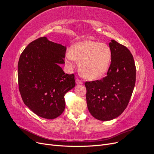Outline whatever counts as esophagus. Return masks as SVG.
Masks as SVG:
<instances>
[{
  "label": "esophagus",
  "instance_id": "34e87169",
  "mask_svg": "<svg viewBox=\"0 0 154 154\" xmlns=\"http://www.w3.org/2000/svg\"><path fill=\"white\" fill-rule=\"evenodd\" d=\"M76 84H82L83 82H82V80H80V79L77 78L76 80Z\"/></svg>",
  "mask_w": 154,
  "mask_h": 154
}]
</instances>
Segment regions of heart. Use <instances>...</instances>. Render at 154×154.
Listing matches in <instances>:
<instances>
[{
	"label": "heart",
	"instance_id": "obj_1",
	"mask_svg": "<svg viewBox=\"0 0 154 154\" xmlns=\"http://www.w3.org/2000/svg\"><path fill=\"white\" fill-rule=\"evenodd\" d=\"M69 63L79 61L78 67L85 78L94 80L103 76L110 67L112 51L103 42L85 40L74 44L67 53Z\"/></svg>",
	"mask_w": 154,
	"mask_h": 154
}]
</instances>
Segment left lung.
Listing matches in <instances>:
<instances>
[{
	"instance_id": "left-lung-1",
	"label": "left lung",
	"mask_w": 154,
	"mask_h": 154,
	"mask_svg": "<svg viewBox=\"0 0 154 154\" xmlns=\"http://www.w3.org/2000/svg\"><path fill=\"white\" fill-rule=\"evenodd\" d=\"M109 47L112 58L106 76L85 83L88 109L101 121L113 119L123 112L136 83V65L130 51L114 40Z\"/></svg>"
}]
</instances>
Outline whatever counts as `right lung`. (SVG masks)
Segmentation results:
<instances>
[{"mask_svg": "<svg viewBox=\"0 0 154 154\" xmlns=\"http://www.w3.org/2000/svg\"><path fill=\"white\" fill-rule=\"evenodd\" d=\"M66 47L40 37L31 42L18 63V88L24 104L37 116L52 119L62 114L64 96L75 86L74 74H66Z\"/></svg>", "mask_w": 154, "mask_h": 154, "instance_id": "obj_1", "label": "right lung"}]
</instances>
